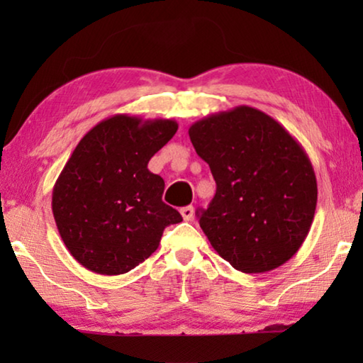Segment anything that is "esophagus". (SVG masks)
<instances>
[{"label":"esophagus","mask_w":363,"mask_h":363,"mask_svg":"<svg viewBox=\"0 0 363 363\" xmlns=\"http://www.w3.org/2000/svg\"><path fill=\"white\" fill-rule=\"evenodd\" d=\"M181 214L184 220H192L194 218V206H184L181 208Z\"/></svg>","instance_id":"1"}]
</instances>
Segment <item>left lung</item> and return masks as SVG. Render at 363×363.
I'll list each match as a JSON object with an SVG mask.
<instances>
[{
  "label": "left lung",
  "instance_id": "8db88e82",
  "mask_svg": "<svg viewBox=\"0 0 363 363\" xmlns=\"http://www.w3.org/2000/svg\"><path fill=\"white\" fill-rule=\"evenodd\" d=\"M189 136L216 181V195L199 218L218 255L245 274L291 259L317 206L315 173L303 145L248 106L195 121Z\"/></svg>",
  "mask_w": 363,
  "mask_h": 363
}]
</instances>
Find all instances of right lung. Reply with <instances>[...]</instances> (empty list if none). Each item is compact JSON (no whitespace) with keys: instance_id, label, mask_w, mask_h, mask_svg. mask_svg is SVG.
<instances>
[{"instance_id":"obj_1","label":"right lung","mask_w":363,"mask_h":363,"mask_svg":"<svg viewBox=\"0 0 363 363\" xmlns=\"http://www.w3.org/2000/svg\"><path fill=\"white\" fill-rule=\"evenodd\" d=\"M177 123L118 113L84 134L52 189V214L70 255L91 272H130L182 216L163 203L164 181L147 168Z\"/></svg>"}]
</instances>
